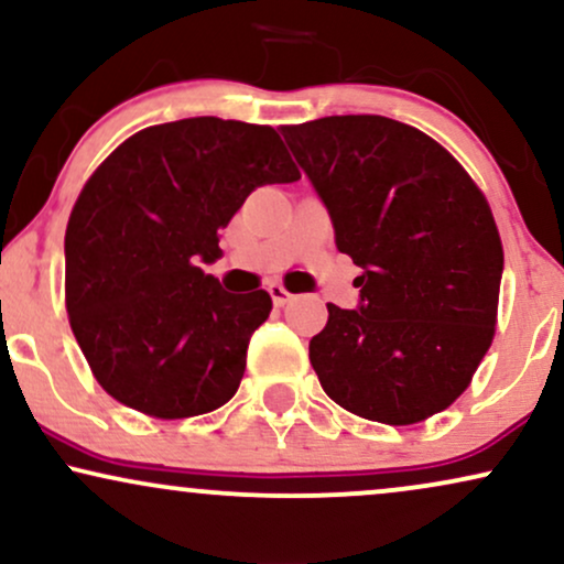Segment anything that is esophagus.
Here are the masks:
<instances>
[{
	"instance_id": "obj_1",
	"label": "esophagus",
	"mask_w": 564,
	"mask_h": 564,
	"mask_svg": "<svg viewBox=\"0 0 564 564\" xmlns=\"http://www.w3.org/2000/svg\"><path fill=\"white\" fill-rule=\"evenodd\" d=\"M268 294H270V300H273L275 307H283V304H286V302L291 300V294H289L286 289L281 286V283H270Z\"/></svg>"
}]
</instances>
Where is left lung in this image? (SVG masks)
Instances as JSON below:
<instances>
[{
	"label": "left lung",
	"mask_w": 564,
	"mask_h": 564,
	"mask_svg": "<svg viewBox=\"0 0 564 564\" xmlns=\"http://www.w3.org/2000/svg\"><path fill=\"white\" fill-rule=\"evenodd\" d=\"M349 254L355 310L328 304L310 341L323 391L359 417L410 425L446 410L491 347L505 270L486 196L417 128L383 115L283 126Z\"/></svg>",
	"instance_id": "obj_1"
}]
</instances>
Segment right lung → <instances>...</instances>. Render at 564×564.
<instances>
[{"instance_id": "obj_1", "label": "right lung", "mask_w": 564, "mask_h": 564, "mask_svg": "<svg viewBox=\"0 0 564 564\" xmlns=\"http://www.w3.org/2000/svg\"><path fill=\"white\" fill-rule=\"evenodd\" d=\"M300 181L270 126L144 128L97 167L65 230V304L94 378L152 417L213 412L239 389L268 291L228 294L202 264L264 183Z\"/></svg>"}]
</instances>
